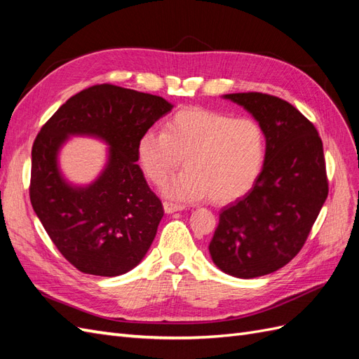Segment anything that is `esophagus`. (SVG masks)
<instances>
[{"label":"esophagus","mask_w":359,"mask_h":359,"mask_svg":"<svg viewBox=\"0 0 359 359\" xmlns=\"http://www.w3.org/2000/svg\"><path fill=\"white\" fill-rule=\"evenodd\" d=\"M185 206L180 205V203H172V201H163V210L167 214H172V212H177V210H183Z\"/></svg>","instance_id":"esophagus-1"}]
</instances>
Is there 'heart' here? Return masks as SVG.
<instances>
[{"label":"heart","instance_id":"heart-1","mask_svg":"<svg viewBox=\"0 0 359 359\" xmlns=\"http://www.w3.org/2000/svg\"><path fill=\"white\" fill-rule=\"evenodd\" d=\"M267 153L264 127L253 118H235L217 110L189 107L150 128L137 142L144 174L159 185L185 158V170L163 185L165 194L214 203L243 197L258 179Z\"/></svg>","mask_w":359,"mask_h":359}]
</instances>
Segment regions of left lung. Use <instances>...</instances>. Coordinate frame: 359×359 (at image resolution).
<instances>
[{
    "instance_id": "obj_1",
    "label": "left lung",
    "mask_w": 359,
    "mask_h": 359,
    "mask_svg": "<svg viewBox=\"0 0 359 359\" xmlns=\"http://www.w3.org/2000/svg\"><path fill=\"white\" fill-rule=\"evenodd\" d=\"M265 130L267 153L253 188L219 212L209 244L217 267L252 279L287 265L305 244L329 192L317 128L279 97L227 94Z\"/></svg>"
}]
</instances>
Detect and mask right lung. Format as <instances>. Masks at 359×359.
Returning <instances> with one entry per match:
<instances>
[{
  "mask_svg": "<svg viewBox=\"0 0 359 359\" xmlns=\"http://www.w3.org/2000/svg\"><path fill=\"white\" fill-rule=\"evenodd\" d=\"M171 109L158 95L95 85L62 104L36 136L32 206L63 258L81 273L114 278L149 252L163 208L136 163L137 142ZM71 134L109 145L107 168L88 187L71 186L58 170V150Z\"/></svg>",
  "mask_w": 359,
  "mask_h": 359,
  "instance_id": "1",
  "label": "right lung"
}]
</instances>
